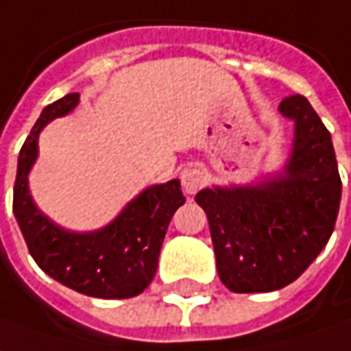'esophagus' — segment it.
<instances>
[{
    "instance_id": "obj_1",
    "label": "esophagus",
    "mask_w": 351,
    "mask_h": 351,
    "mask_svg": "<svg viewBox=\"0 0 351 351\" xmlns=\"http://www.w3.org/2000/svg\"><path fill=\"white\" fill-rule=\"evenodd\" d=\"M180 180H182V189H184V192H186V194H194V192L200 191V186L204 184L206 173L200 167L191 165V167H186V169L182 171Z\"/></svg>"
}]
</instances>
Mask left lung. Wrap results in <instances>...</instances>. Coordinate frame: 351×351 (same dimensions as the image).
Here are the masks:
<instances>
[{
    "label": "left lung",
    "mask_w": 351,
    "mask_h": 351,
    "mask_svg": "<svg viewBox=\"0 0 351 351\" xmlns=\"http://www.w3.org/2000/svg\"><path fill=\"white\" fill-rule=\"evenodd\" d=\"M279 112L295 121L281 171L252 184L196 194L204 208L220 281L232 293H271L298 279L334 232L342 180L330 131L304 96Z\"/></svg>",
    "instance_id": "obj_1"
}]
</instances>
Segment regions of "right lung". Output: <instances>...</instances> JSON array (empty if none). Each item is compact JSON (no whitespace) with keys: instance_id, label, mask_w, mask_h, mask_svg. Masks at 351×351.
Wrapping results in <instances>:
<instances>
[{"instance_id":"add662e5","label":"right lung","mask_w":351,"mask_h":351,"mask_svg":"<svg viewBox=\"0 0 351 351\" xmlns=\"http://www.w3.org/2000/svg\"><path fill=\"white\" fill-rule=\"evenodd\" d=\"M78 101L80 94H69L40 112L17 160L13 214L29 253L54 281L86 297H137L153 281L167 228L186 198L178 178L147 186L114 220L94 232H72L43 214L29 191L38 135L53 119L69 115Z\"/></svg>"}]
</instances>
